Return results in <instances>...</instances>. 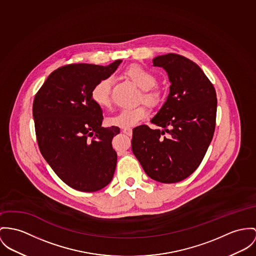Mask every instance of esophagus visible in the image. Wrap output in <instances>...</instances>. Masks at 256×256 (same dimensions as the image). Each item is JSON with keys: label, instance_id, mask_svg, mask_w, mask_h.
<instances>
[{"label": "esophagus", "instance_id": "34e87169", "mask_svg": "<svg viewBox=\"0 0 256 256\" xmlns=\"http://www.w3.org/2000/svg\"><path fill=\"white\" fill-rule=\"evenodd\" d=\"M122 132L126 134L128 136H132V128H124V130H122Z\"/></svg>", "mask_w": 256, "mask_h": 256}]
</instances>
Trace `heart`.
Masks as SVG:
<instances>
[{
	"instance_id": "1",
	"label": "heart",
	"mask_w": 256,
	"mask_h": 256,
	"mask_svg": "<svg viewBox=\"0 0 256 256\" xmlns=\"http://www.w3.org/2000/svg\"><path fill=\"white\" fill-rule=\"evenodd\" d=\"M126 75L141 90L140 99L146 105H157L162 98V92L156 86L157 77L154 73L143 66L132 65L126 70ZM111 84L112 80L106 77L98 80L92 90V98L100 107H108L111 104ZM146 117L147 112L145 108L138 106L122 109L118 114L108 118V122L120 128H130L136 126Z\"/></svg>"
}]
</instances>
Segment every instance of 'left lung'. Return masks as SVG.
I'll return each mask as SVG.
<instances>
[{"mask_svg":"<svg viewBox=\"0 0 256 256\" xmlns=\"http://www.w3.org/2000/svg\"><path fill=\"white\" fill-rule=\"evenodd\" d=\"M170 82V94L151 122L132 130V149L144 172L162 183L191 176L212 140L216 120V92L195 62L176 54L153 59Z\"/></svg>","mask_w":256,"mask_h":256,"instance_id":"obj_1","label":"left lung"}]
</instances>
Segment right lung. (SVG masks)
Here are the masks:
<instances>
[{
	"label": "right lung",
	"instance_id": "1",
	"mask_svg": "<svg viewBox=\"0 0 256 256\" xmlns=\"http://www.w3.org/2000/svg\"><path fill=\"white\" fill-rule=\"evenodd\" d=\"M122 60L108 66L69 64L54 70L33 102V117L40 151L68 186L96 192L114 176L117 153L112 139L118 126L103 128L102 110L92 98L94 86L110 77Z\"/></svg>",
	"mask_w": 256,
	"mask_h": 256
}]
</instances>
